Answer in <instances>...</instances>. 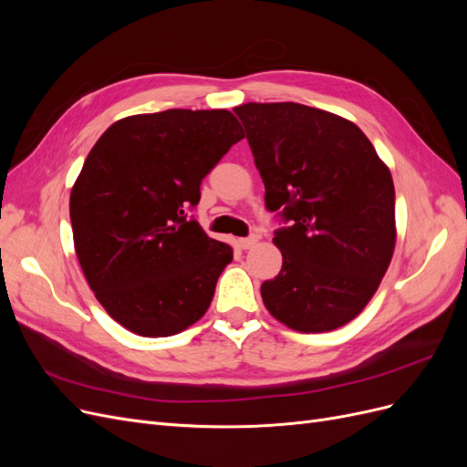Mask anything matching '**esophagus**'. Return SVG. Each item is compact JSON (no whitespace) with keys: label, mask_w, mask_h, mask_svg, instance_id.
<instances>
[{"label":"esophagus","mask_w":467,"mask_h":467,"mask_svg":"<svg viewBox=\"0 0 467 467\" xmlns=\"http://www.w3.org/2000/svg\"><path fill=\"white\" fill-rule=\"evenodd\" d=\"M259 242V237L257 235H249V237H242L239 239V247L242 249H251V247H255V244Z\"/></svg>","instance_id":"esophagus-1"}]
</instances>
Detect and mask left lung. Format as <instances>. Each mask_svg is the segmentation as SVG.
Listing matches in <instances>:
<instances>
[{"instance_id":"left-lung-1","label":"left lung","mask_w":467,"mask_h":467,"mask_svg":"<svg viewBox=\"0 0 467 467\" xmlns=\"http://www.w3.org/2000/svg\"><path fill=\"white\" fill-rule=\"evenodd\" d=\"M265 182V206L288 223L275 232L282 253L263 302L302 333L355 319L384 278L395 247L389 169L357 124L300 103L234 109Z\"/></svg>"}]
</instances>
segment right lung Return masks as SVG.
<instances>
[{
    "mask_svg": "<svg viewBox=\"0 0 467 467\" xmlns=\"http://www.w3.org/2000/svg\"><path fill=\"white\" fill-rule=\"evenodd\" d=\"M244 138L230 110L169 109L117 120L69 194L81 271L122 327L169 337L199 321L234 249L187 212L201 182Z\"/></svg>",
    "mask_w": 467,
    "mask_h": 467,
    "instance_id": "right-lung-1",
    "label": "right lung"
}]
</instances>
